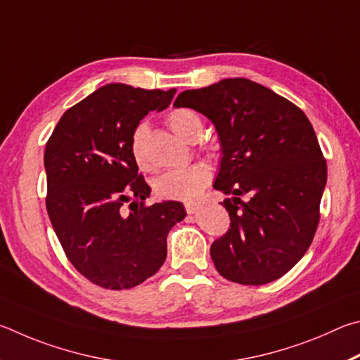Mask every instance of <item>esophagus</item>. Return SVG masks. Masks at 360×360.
<instances>
[{"instance_id":"obj_1","label":"esophagus","mask_w":360,"mask_h":360,"mask_svg":"<svg viewBox=\"0 0 360 360\" xmlns=\"http://www.w3.org/2000/svg\"><path fill=\"white\" fill-rule=\"evenodd\" d=\"M185 209L188 213H190V215H193V213H196L200 209V204L199 202H188L185 205Z\"/></svg>"}]
</instances>
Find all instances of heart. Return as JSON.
I'll use <instances>...</instances> for the list:
<instances>
[{
  "mask_svg": "<svg viewBox=\"0 0 360 360\" xmlns=\"http://www.w3.org/2000/svg\"><path fill=\"white\" fill-rule=\"evenodd\" d=\"M167 123L176 136L193 141L200 132V118L196 112L190 109H176L169 113ZM145 139H147V126L139 123L132 131L129 139V151L139 167L147 166L145 158ZM210 184V172L205 166L193 164L184 169L170 170L161 175L155 181V191L158 196L166 200H184L193 202L196 200Z\"/></svg>",
  "mask_w": 360,
  "mask_h": 360,
  "instance_id": "b5f03b06",
  "label": "heart"
}]
</instances>
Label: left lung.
<instances>
[{
    "mask_svg": "<svg viewBox=\"0 0 360 360\" xmlns=\"http://www.w3.org/2000/svg\"><path fill=\"white\" fill-rule=\"evenodd\" d=\"M174 105L205 115L221 142L213 186L234 198L221 202L231 228L210 247L219 275L248 286L278 280L307 253L319 224L327 164L310 120L242 77L186 90Z\"/></svg>",
    "mask_w": 360,
    "mask_h": 360,
    "instance_id": "8db88e82",
    "label": "left lung"
}]
</instances>
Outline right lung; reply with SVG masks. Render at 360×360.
<instances>
[{
  "label": "right lung",
  "mask_w": 360,
  "mask_h": 360,
  "mask_svg": "<svg viewBox=\"0 0 360 360\" xmlns=\"http://www.w3.org/2000/svg\"><path fill=\"white\" fill-rule=\"evenodd\" d=\"M169 91L109 84L68 109L47 141V213L69 262L94 285H141L166 261L167 234L186 217L174 200L147 205L150 186L129 151L136 126Z\"/></svg>",
  "instance_id": "right-lung-1"
}]
</instances>
